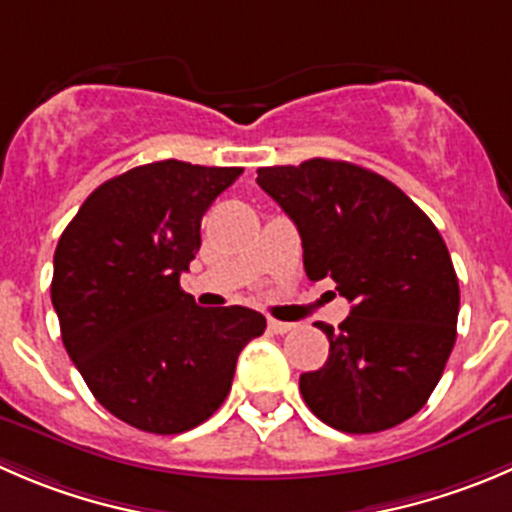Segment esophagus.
I'll list each match as a JSON object with an SVG mask.
<instances>
[{"mask_svg":"<svg viewBox=\"0 0 512 512\" xmlns=\"http://www.w3.org/2000/svg\"><path fill=\"white\" fill-rule=\"evenodd\" d=\"M267 327H270V332H275V335H285V332L292 330V322H280V320H267Z\"/></svg>","mask_w":512,"mask_h":512,"instance_id":"34e87169","label":"esophagus"}]
</instances>
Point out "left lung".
Returning a JSON list of instances; mask_svg holds the SVG:
<instances>
[{
  "label": "left lung",
  "instance_id": "8db88e82",
  "mask_svg": "<svg viewBox=\"0 0 512 512\" xmlns=\"http://www.w3.org/2000/svg\"><path fill=\"white\" fill-rule=\"evenodd\" d=\"M257 185L295 222L307 277H330L352 302L337 330L320 325L330 357L300 375L307 408L352 435L413 418L458 335V275L438 227L400 187L352 162L260 167Z\"/></svg>",
  "mask_w": 512,
  "mask_h": 512
}]
</instances>
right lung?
Listing matches in <instances>:
<instances>
[{
    "label": "right lung",
    "mask_w": 512,
    "mask_h": 512,
    "mask_svg": "<svg viewBox=\"0 0 512 512\" xmlns=\"http://www.w3.org/2000/svg\"><path fill=\"white\" fill-rule=\"evenodd\" d=\"M242 167L162 160L99 185L54 250L62 342L102 408L137 430L205 423L232 388L242 347L267 322L250 307H200L180 287L207 207Z\"/></svg>",
    "instance_id": "add662e5"
}]
</instances>
